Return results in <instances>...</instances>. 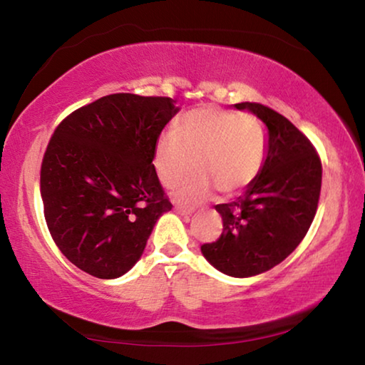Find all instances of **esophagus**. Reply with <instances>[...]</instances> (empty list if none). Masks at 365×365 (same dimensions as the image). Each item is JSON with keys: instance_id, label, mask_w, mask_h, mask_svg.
Returning <instances> with one entry per match:
<instances>
[{"instance_id": "34e87169", "label": "esophagus", "mask_w": 365, "mask_h": 365, "mask_svg": "<svg viewBox=\"0 0 365 365\" xmlns=\"http://www.w3.org/2000/svg\"><path fill=\"white\" fill-rule=\"evenodd\" d=\"M173 208H175V211L178 215H183V216H188V215H192L193 213V208H190V206H185V205H180V203H177L175 206H173Z\"/></svg>"}]
</instances>
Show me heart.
Listing matches in <instances>:
<instances>
[{"instance_id":"b5f03b06","label":"heart","mask_w":365,"mask_h":365,"mask_svg":"<svg viewBox=\"0 0 365 365\" xmlns=\"http://www.w3.org/2000/svg\"><path fill=\"white\" fill-rule=\"evenodd\" d=\"M269 135L264 123L251 114L200 106L183 116L178 129L168 128L155 144L154 165L165 187H175L178 198L200 201L213 188L235 195L249 187L262 170Z\"/></svg>"}]
</instances>
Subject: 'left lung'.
I'll return each instance as SVG.
<instances>
[{
  "label": "left lung",
  "mask_w": 365,
  "mask_h": 365,
  "mask_svg": "<svg viewBox=\"0 0 365 365\" xmlns=\"http://www.w3.org/2000/svg\"><path fill=\"white\" fill-rule=\"evenodd\" d=\"M236 108L265 123L267 157L241 197L215 206L222 232L201 252L222 274L252 277L280 264L307 236L318 210L323 167L312 140L280 113L249 101Z\"/></svg>",
  "instance_id": "8db88e82"
}]
</instances>
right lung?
<instances>
[{"mask_svg": "<svg viewBox=\"0 0 365 365\" xmlns=\"http://www.w3.org/2000/svg\"><path fill=\"white\" fill-rule=\"evenodd\" d=\"M177 111L167 96L114 93L53 130L41 165L43 216L61 252L86 274H126L172 210L152 160Z\"/></svg>", "mask_w": 365, "mask_h": 365, "instance_id": "add662e5", "label": "right lung"}]
</instances>
